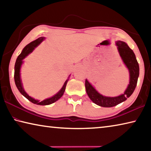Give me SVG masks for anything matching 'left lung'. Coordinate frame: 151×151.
<instances>
[{
    "label": "left lung",
    "mask_w": 151,
    "mask_h": 151,
    "mask_svg": "<svg viewBox=\"0 0 151 151\" xmlns=\"http://www.w3.org/2000/svg\"><path fill=\"white\" fill-rule=\"evenodd\" d=\"M116 45L118 47L117 48L120 56L129 69L130 74L129 85H128L124 94L114 97L103 96L99 93L86 79L85 81L86 91L88 97L94 103L103 107L114 106L126 101L127 98L131 96L133 93L139 76V65L133 50L131 49L127 43L123 41L118 40L116 42Z\"/></svg>",
    "instance_id": "8db88e82"
}]
</instances>
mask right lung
Here are the masks:
<instances>
[{
	"label": "right lung",
	"mask_w": 151,
	"mask_h": 151,
	"mask_svg": "<svg viewBox=\"0 0 151 151\" xmlns=\"http://www.w3.org/2000/svg\"><path fill=\"white\" fill-rule=\"evenodd\" d=\"M45 39V37H40L39 39H37V40H34L31 42H30L29 45H27L26 47H25L23 50H22V52L19 55V57L17 58L16 63H15V65H14V82H15V85H16L17 87L18 88V90L19 91V92L21 93L22 95H23L24 97L28 99V100L30 101L31 103H34V104H39V105H48V104H50L53 103H55L57 101H58L61 96L63 95L64 92L65 91L66 88V84H67V82L68 81V78L65 81V84H64L62 88L60 89L59 92L54 95L50 98H48L47 99H45V100L42 101H39L38 100H35V99L30 97L29 94H28L26 92L24 91L23 87H22V83H21V80H20V67H21V65L23 61L22 60L27 57V56L29 55L30 52H32V50L35 49V48H36L39 45L40 42H41L43 40Z\"/></svg>",
	"instance_id": "obj_1"
}]
</instances>
